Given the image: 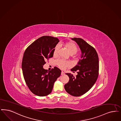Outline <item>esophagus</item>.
Instances as JSON below:
<instances>
[{
  "label": "esophagus",
  "mask_w": 121,
  "mask_h": 121,
  "mask_svg": "<svg viewBox=\"0 0 121 121\" xmlns=\"http://www.w3.org/2000/svg\"><path fill=\"white\" fill-rule=\"evenodd\" d=\"M64 74H65L64 72H63V71H62V72H61V75H64Z\"/></svg>",
  "instance_id": "esophagus-1"
}]
</instances>
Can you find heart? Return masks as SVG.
I'll return each mask as SVG.
<instances>
[{"label":"heart","mask_w":121,"mask_h":121,"mask_svg":"<svg viewBox=\"0 0 121 121\" xmlns=\"http://www.w3.org/2000/svg\"><path fill=\"white\" fill-rule=\"evenodd\" d=\"M64 46L65 48L68 49V52L71 55L74 54L76 53L78 51V48L77 46L74 43L72 42H69L66 43L64 44ZM58 46H57L54 49L53 51V55H55L58 53ZM56 63L58 66L62 68L63 69L69 65V63L67 62L63 61L62 60H58L56 61Z\"/></svg>","instance_id":"b5f03b06"}]
</instances>
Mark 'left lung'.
Here are the masks:
<instances>
[{
    "mask_svg": "<svg viewBox=\"0 0 121 121\" xmlns=\"http://www.w3.org/2000/svg\"><path fill=\"white\" fill-rule=\"evenodd\" d=\"M77 43L81 51V58L73 68V73L78 72L74 77L70 73H66L69 78L64 85L65 91L74 96H81L88 91L94 86L98 77L99 70V57L95 49L84 39L72 38Z\"/></svg>",
    "mask_w": 121,
    "mask_h": 121,
    "instance_id": "1",
    "label": "left lung"
}]
</instances>
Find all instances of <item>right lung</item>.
<instances>
[{
    "label": "right lung",
    "mask_w": 121,
    "mask_h": 121,
    "mask_svg": "<svg viewBox=\"0 0 121 121\" xmlns=\"http://www.w3.org/2000/svg\"><path fill=\"white\" fill-rule=\"evenodd\" d=\"M59 41L55 37L42 36L25 51L22 64L23 77L30 91L37 96H44L51 93L54 82L61 75V71L57 67L48 72L43 68L45 61L53 57Z\"/></svg>",
    "instance_id": "obj_1"
}]
</instances>
